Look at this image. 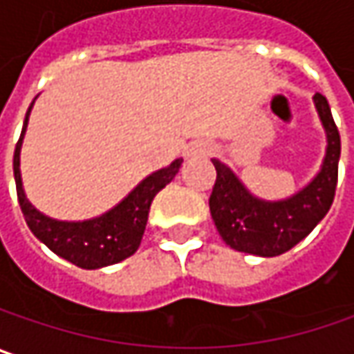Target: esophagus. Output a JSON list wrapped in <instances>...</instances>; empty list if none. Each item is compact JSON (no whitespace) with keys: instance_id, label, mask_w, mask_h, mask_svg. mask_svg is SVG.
Returning a JSON list of instances; mask_svg holds the SVG:
<instances>
[{"instance_id":"obj_1","label":"esophagus","mask_w":354,"mask_h":354,"mask_svg":"<svg viewBox=\"0 0 354 354\" xmlns=\"http://www.w3.org/2000/svg\"><path fill=\"white\" fill-rule=\"evenodd\" d=\"M208 152H210V146H208V144H204V142H194V144H190V146L186 148V158L208 156Z\"/></svg>"}]
</instances>
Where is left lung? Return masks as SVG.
<instances>
[{"label":"left lung","instance_id":"1","mask_svg":"<svg viewBox=\"0 0 354 354\" xmlns=\"http://www.w3.org/2000/svg\"><path fill=\"white\" fill-rule=\"evenodd\" d=\"M313 100L326 132V154L319 174L297 194L284 200H262L250 194L226 164L212 160L216 182L208 202L210 214L230 248L257 257H279L308 236L326 216L337 190L341 136L326 97L315 94Z\"/></svg>","mask_w":354,"mask_h":354}]
</instances>
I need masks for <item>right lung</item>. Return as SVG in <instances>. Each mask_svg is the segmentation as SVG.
I'll return each mask as SVG.
<instances>
[{
  "mask_svg": "<svg viewBox=\"0 0 354 354\" xmlns=\"http://www.w3.org/2000/svg\"><path fill=\"white\" fill-rule=\"evenodd\" d=\"M32 106L26 114L24 130L15 144L13 176H15L17 200H19L24 218L28 222L33 236L41 240L57 257L66 259L80 268H86V270L110 266V264L122 262L124 259L132 257L144 236L152 200L166 184H170L174 180L180 166H182V160L178 158L168 168H162L154 174L144 178L128 196L102 216L82 220V222L50 218V216L41 214L37 208H33L32 202L26 198L24 184H21V172H19V152H21V142H24L26 128H28Z\"/></svg>",
  "mask_w": 354,
  "mask_h": 354,
  "instance_id": "obj_1",
  "label": "right lung"
}]
</instances>
